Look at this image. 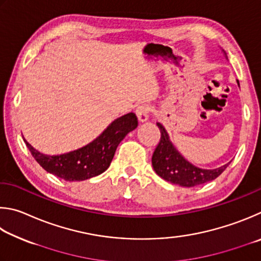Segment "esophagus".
<instances>
[{
    "label": "esophagus",
    "instance_id": "esophagus-1",
    "mask_svg": "<svg viewBox=\"0 0 261 261\" xmlns=\"http://www.w3.org/2000/svg\"><path fill=\"white\" fill-rule=\"evenodd\" d=\"M150 112H151V108H150L148 104H141L135 110V113H136V116H138V119L142 122L148 120Z\"/></svg>",
    "mask_w": 261,
    "mask_h": 261
}]
</instances>
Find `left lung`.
Wrapping results in <instances>:
<instances>
[{
	"mask_svg": "<svg viewBox=\"0 0 261 261\" xmlns=\"http://www.w3.org/2000/svg\"><path fill=\"white\" fill-rule=\"evenodd\" d=\"M161 129V141L152 154V166L157 174L171 184L181 187H196L212 181L226 170L230 163L216 170H203L194 166L173 147L165 128L157 122Z\"/></svg>",
	"mask_w": 261,
	"mask_h": 261,
	"instance_id": "8db88e82",
	"label": "left lung"
}]
</instances>
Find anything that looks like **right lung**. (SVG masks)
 Segmentation results:
<instances>
[{
    "instance_id": "add662e5",
    "label": "right lung",
    "mask_w": 261,
    "mask_h": 261,
    "mask_svg": "<svg viewBox=\"0 0 261 261\" xmlns=\"http://www.w3.org/2000/svg\"><path fill=\"white\" fill-rule=\"evenodd\" d=\"M136 127L138 118L134 113H127L114 120L97 139L86 147L59 156L41 153L26 140L24 141L32 156L45 171L65 181H84L108 170L118 144Z\"/></svg>"
}]
</instances>
